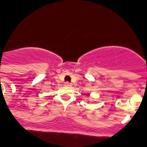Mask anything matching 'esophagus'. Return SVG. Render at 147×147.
Masks as SVG:
<instances>
[{
	"label": "esophagus",
	"instance_id": "34e87169",
	"mask_svg": "<svg viewBox=\"0 0 147 147\" xmlns=\"http://www.w3.org/2000/svg\"><path fill=\"white\" fill-rule=\"evenodd\" d=\"M65 86H72V84H71V83H69V82H66L65 83V84H64Z\"/></svg>",
	"mask_w": 147,
	"mask_h": 147
}]
</instances>
